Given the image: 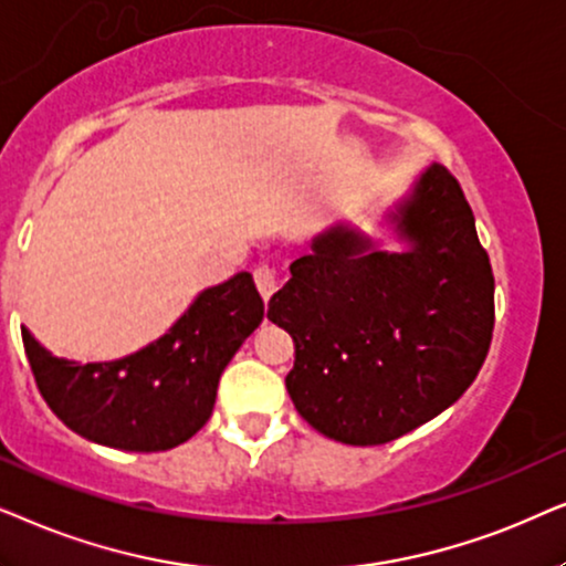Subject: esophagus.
I'll return each mask as SVG.
<instances>
[{"label": "esophagus", "instance_id": "esophagus-1", "mask_svg": "<svg viewBox=\"0 0 566 566\" xmlns=\"http://www.w3.org/2000/svg\"><path fill=\"white\" fill-rule=\"evenodd\" d=\"M253 279H255V287H259L263 300H269L271 295H274L276 284H279L274 266H269V263H259V266L253 269Z\"/></svg>", "mask_w": 566, "mask_h": 566}]
</instances>
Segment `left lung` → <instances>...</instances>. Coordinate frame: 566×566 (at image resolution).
<instances>
[{"label": "left lung", "mask_w": 566, "mask_h": 566, "mask_svg": "<svg viewBox=\"0 0 566 566\" xmlns=\"http://www.w3.org/2000/svg\"><path fill=\"white\" fill-rule=\"evenodd\" d=\"M394 220L406 253L336 224L269 303V321L295 342L292 403L344 446H382L434 419L492 344V263L453 172L432 165Z\"/></svg>", "instance_id": "obj_1"}]
</instances>
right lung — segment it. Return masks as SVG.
Wrapping results in <instances>:
<instances>
[{
	"label": "right lung",
	"instance_id": "right-lung-1",
	"mask_svg": "<svg viewBox=\"0 0 566 566\" xmlns=\"http://www.w3.org/2000/svg\"><path fill=\"white\" fill-rule=\"evenodd\" d=\"M261 321L263 300L240 271L201 292L168 334L132 357L77 365L51 357L28 328L22 346L43 401L72 432L97 446L160 453L207 424L222 370Z\"/></svg>",
	"mask_w": 566,
	"mask_h": 566
}]
</instances>
